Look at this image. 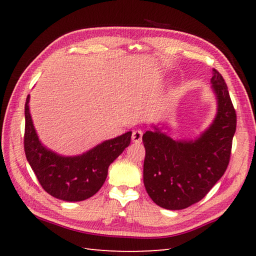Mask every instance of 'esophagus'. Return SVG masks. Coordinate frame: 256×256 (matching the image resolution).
<instances>
[{
	"label": "esophagus",
	"instance_id": "esophagus-1",
	"mask_svg": "<svg viewBox=\"0 0 256 256\" xmlns=\"http://www.w3.org/2000/svg\"><path fill=\"white\" fill-rule=\"evenodd\" d=\"M142 136H143V132L140 130H135L132 134V140L135 143H140L142 142Z\"/></svg>",
	"mask_w": 256,
	"mask_h": 256
}]
</instances>
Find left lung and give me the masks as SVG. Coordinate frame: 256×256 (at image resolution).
<instances>
[{"instance_id":"8db88e82","label":"left lung","mask_w":256,"mask_h":256,"mask_svg":"<svg viewBox=\"0 0 256 256\" xmlns=\"http://www.w3.org/2000/svg\"><path fill=\"white\" fill-rule=\"evenodd\" d=\"M212 89L218 112L209 128L194 140H175L160 128L145 132L144 186L154 202L182 210L202 199L229 165L236 113L224 79L214 69Z\"/></svg>"}]
</instances>
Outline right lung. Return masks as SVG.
Wrapping results in <instances>:
<instances>
[{"mask_svg": "<svg viewBox=\"0 0 256 256\" xmlns=\"http://www.w3.org/2000/svg\"><path fill=\"white\" fill-rule=\"evenodd\" d=\"M28 102L27 96L24 150L40 186L52 197L64 201H82L92 197L104 184L111 162L131 143L132 132L104 140L82 155L60 156L46 148L38 140Z\"/></svg>", "mask_w": 256, "mask_h": 256, "instance_id": "1", "label": "right lung"}]
</instances>
